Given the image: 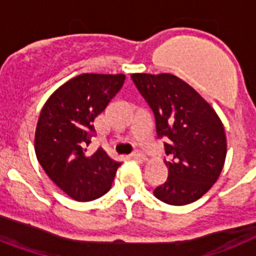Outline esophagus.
I'll return each mask as SVG.
<instances>
[{"label":"esophagus","mask_w":256,"mask_h":256,"mask_svg":"<svg viewBox=\"0 0 256 256\" xmlns=\"http://www.w3.org/2000/svg\"><path fill=\"white\" fill-rule=\"evenodd\" d=\"M132 158H138V160H146V154L140 150H136V151L132 152Z\"/></svg>","instance_id":"34e87169"}]
</instances>
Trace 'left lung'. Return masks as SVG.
<instances>
[{"mask_svg":"<svg viewBox=\"0 0 256 256\" xmlns=\"http://www.w3.org/2000/svg\"><path fill=\"white\" fill-rule=\"evenodd\" d=\"M156 120L164 143L169 174L154 190L172 206L198 200L218 181L226 156L224 124L211 105L186 82L172 74H132Z\"/></svg>","mask_w":256,"mask_h":256,"instance_id":"1","label":"left lung"}]
</instances>
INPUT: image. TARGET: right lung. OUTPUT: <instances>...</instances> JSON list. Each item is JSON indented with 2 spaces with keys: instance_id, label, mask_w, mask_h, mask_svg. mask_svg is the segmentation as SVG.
Masks as SVG:
<instances>
[{
  "instance_id": "add662e5",
  "label": "right lung",
  "mask_w": 256,
  "mask_h": 256,
  "mask_svg": "<svg viewBox=\"0 0 256 256\" xmlns=\"http://www.w3.org/2000/svg\"><path fill=\"white\" fill-rule=\"evenodd\" d=\"M124 74H80L52 94L38 117L35 152L52 181L78 202L102 196L121 162L98 148L87 152L94 121L117 95Z\"/></svg>"
}]
</instances>
